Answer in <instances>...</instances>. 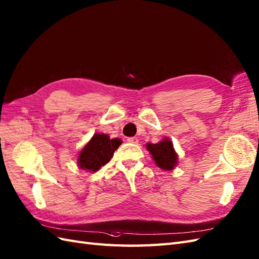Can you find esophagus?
<instances>
[{"mask_svg": "<svg viewBox=\"0 0 259 259\" xmlns=\"http://www.w3.org/2000/svg\"><path fill=\"white\" fill-rule=\"evenodd\" d=\"M128 142H129V143H134V144H138V143H139V139L136 138V137L128 138Z\"/></svg>", "mask_w": 259, "mask_h": 259, "instance_id": "34e87169", "label": "esophagus"}]
</instances>
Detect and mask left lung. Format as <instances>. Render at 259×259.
<instances>
[{
  "label": "left lung",
  "mask_w": 259,
  "mask_h": 259,
  "mask_svg": "<svg viewBox=\"0 0 259 259\" xmlns=\"http://www.w3.org/2000/svg\"><path fill=\"white\" fill-rule=\"evenodd\" d=\"M146 150L152 155L155 164L162 170H172L178 165V154L175 151L172 141L164 138L158 143H146Z\"/></svg>",
  "instance_id": "left-lung-1"
}]
</instances>
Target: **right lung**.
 I'll list each match as a JSON object with an SVG mask.
<instances>
[{
	"instance_id": "obj_1",
	"label": "right lung",
	"mask_w": 259,
	"mask_h": 259,
	"mask_svg": "<svg viewBox=\"0 0 259 259\" xmlns=\"http://www.w3.org/2000/svg\"><path fill=\"white\" fill-rule=\"evenodd\" d=\"M122 143L120 139H110L105 134H94L77 156L78 167L88 172H97L113 157L114 152Z\"/></svg>"
}]
</instances>
